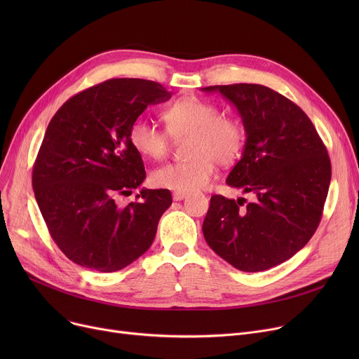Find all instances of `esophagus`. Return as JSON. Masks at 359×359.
<instances>
[{
	"label": "esophagus",
	"instance_id": "esophagus-1",
	"mask_svg": "<svg viewBox=\"0 0 359 359\" xmlns=\"http://www.w3.org/2000/svg\"><path fill=\"white\" fill-rule=\"evenodd\" d=\"M186 196H187L186 192H179V191H175V192H173V199H175V201H183Z\"/></svg>",
	"mask_w": 359,
	"mask_h": 359
}]
</instances>
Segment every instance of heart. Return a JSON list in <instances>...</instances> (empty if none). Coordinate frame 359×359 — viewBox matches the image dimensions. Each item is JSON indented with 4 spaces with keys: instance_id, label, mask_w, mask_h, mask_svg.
Wrapping results in <instances>:
<instances>
[{
    "instance_id": "obj_1",
    "label": "heart",
    "mask_w": 359,
    "mask_h": 359,
    "mask_svg": "<svg viewBox=\"0 0 359 359\" xmlns=\"http://www.w3.org/2000/svg\"><path fill=\"white\" fill-rule=\"evenodd\" d=\"M163 118L167 130L145 119L130 125L129 141L138 153L148 158H163L170 148V137L187 140L183 161L167 163L156 168L151 180L158 187L179 192H192L206 186L214 173L215 161L221 165L234 163L246 141L243 125L230 116H222L219 107L208 100L186 96L170 104Z\"/></svg>"
}]
</instances>
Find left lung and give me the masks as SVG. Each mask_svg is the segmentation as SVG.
Here are the masks:
<instances>
[{"mask_svg": "<svg viewBox=\"0 0 359 359\" xmlns=\"http://www.w3.org/2000/svg\"><path fill=\"white\" fill-rule=\"evenodd\" d=\"M238 111L246 142L227 184L252 194L214 195L202 225L208 246L243 272H262L303 249L322 218L332 177L327 149L295 103L260 84L211 86Z\"/></svg>", "mask_w": 359, "mask_h": 359, "instance_id": "8db88e82", "label": "left lung"}]
</instances>
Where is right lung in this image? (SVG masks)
<instances>
[{"mask_svg": "<svg viewBox=\"0 0 359 359\" xmlns=\"http://www.w3.org/2000/svg\"><path fill=\"white\" fill-rule=\"evenodd\" d=\"M172 94L154 81L113 79L75 94L50 119L32 184L53 241L77 265L121 271L153 244L170 191L142 187L128 205L118 198L145 179L130 125Z\"/></svg>", "mask_w": 359, "mask_h": 359, "instance_id": "1", "label": "right lung"}]
</instances>
